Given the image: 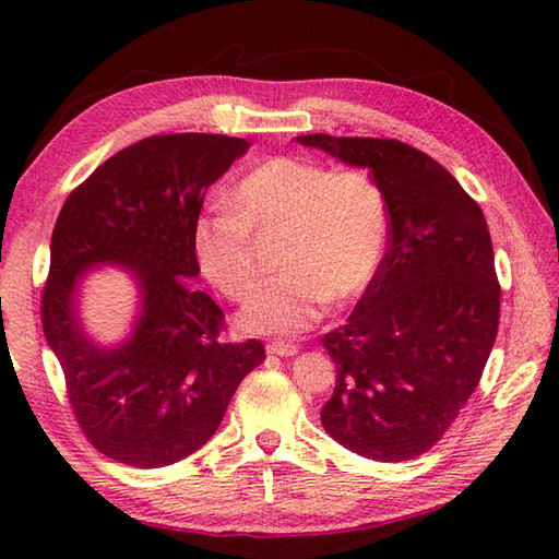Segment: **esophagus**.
<instances>
[{
  "label": "esophagus",
  "mask_w": 559,
  "mask_h": 559,
  "mask_svg": "<svg viewBox=\"0 0 559 559\" xmlns=\"http://www.w3.org/2000/svg\"><path fill=\"white\" fill-rule=\"evenodd\" d=\"M266 350L271 355H278V358H290V355H298L300 348L293 346V343H288V341H271Z\"/></svg>",
  "instance_id": "obj_1"
}]
</instances>
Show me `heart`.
<instances>
[{
  "label": "heart",
  "instance_id": "obj_1",
  "mask_svg": "<svg viewBox=\"0 0 559 559\" xmlns=\"http://www.w3.org/2000/svg\"><path fill=\"white\" fill-rule=\"evenodd\" d=\"M228 204L194 223V249L201 271L230 300L242 302L257 286L252 235L283 233L281 273L240 314L252 334L295 336L312 329L329 300L358 298L384 259L386 201L360 170L269 158L237 180Z\"/></svg>",
  "mask_w": 559,
  "mask_h": 559
}]
</instances>
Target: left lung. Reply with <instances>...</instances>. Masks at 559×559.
I'll list each match as a JSON object with an SVG mask.
<instances>
[{
  "label": "left lung",
  "instance_id": "1",
  "mask_svg": "<svg viewBox=\"0 0 559 559\" xmlns=\"http://www.w3.org/2000/svg\"><path fill=\"white\" fill-rule=\"evenodd\" d=\"M367 168L389 242L348 322L322 346L336 386L324 430L372 461L430 451L476 391L500 326V281L480 206L427 153L396 139L298 136Z\"/></svg>",
  "mask_w": 559,
  "mask_h": 559
}]
</instances>
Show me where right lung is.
<instances>
[{
	"mask_svg": "<svg viewBox=\"0 0 559 559\" xmlns=\"http://www.w3.org/2000/svg\"><path fill=\"white\" fill-rule=\"evenodd\" d=\"M249 148L223 134H158L115 153L59 211L43 331L64 372L69 406L100 454L163 468L204 447L264 343L223 338L225 314L204 290L194 223L206 189ZM93 263L134 270L142 314L133 338L100 349L82 336L73 293Z\"/></svg>",
	"mask_w": 559,
	"mask_h": 559,
	"instance_id": "obj_1",
	"label": "right lung"
}]
</instances>
